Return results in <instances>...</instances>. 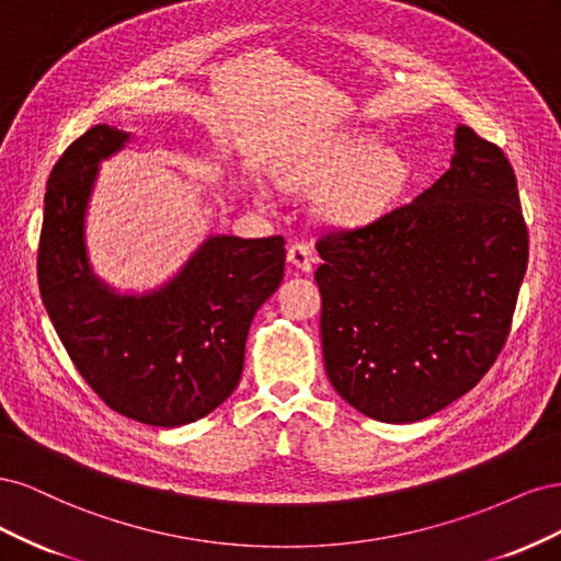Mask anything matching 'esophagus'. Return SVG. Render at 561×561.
I'll return each mask as SVG.
<instances>
[{
	"mask_svg": "<svg viewBox=\"0 0 561 561\" xmlns=\"http://www.w3.org/2000/svg\"><path fill=\"white\" fill-rule=\"evenodd\" d=\"M287 262H290L301 274H309L313 268V254L307 243H293L287 248Z\"/></svg>",
	"mask_w": 561,
	"mask_h": 561,
	"instance_id": "1",
	"label": "esophagus"
}]
</instances>
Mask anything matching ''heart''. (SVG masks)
I'll use <instances>...</instances> for the list:
<instances>
[{
    "mask_svg": "<svg viewBox=\"0 0 561 561\" xmlns=\"http://www.w3.org/2000/svg\"><path fill=\"white\" fill-rule=\"evenodd\" d=\"M407 175V163L393 147H381L377 135L353 133L336 138L299 171L316 184L339 183L328 194V213L336 222H363L375 217L396 196Z\"/></svg>",
    "mask_w": 561,
    "mask_h": 561,
    "instance_id": "b5f03b06",
    "label": "heart"
}]
</instances>
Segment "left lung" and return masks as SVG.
<instances>
[{
    "label": "left lung",
    "instance_id": "1",
    "mask_svg": "<svg viewBox=\"0 0 561 561\" xmlns=\"http://www.w3.org/2000/svg\"><path fill=\"white\" fill-rule=\"evenodd\" d=\"M449 171L371 222L322 233L316 280L328 379L383 423L426 419L496 363L529 262L503 151L456 128Z\"/></svg>",
    "mask_w": 561,
    "mask_h": 561
}]
</instances>
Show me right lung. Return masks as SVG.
<instances>
[{
	"mask_svg": "<svg viewBox=\"0 0 561 561\" xmlns=\"http://www.w3.org/2000/svg\"><path fill=\"white\" fill-rule=\"evenodd\" d=\"M128 140L130 133L98 124L50 171L39 293L95 396L147 426L175 428L210 414L239 386L250 322L283 280L285 239L208 236L157 290L114 293L93 274L83 225L100 161Z\"/></svg>",
	"mask_w": 561,
	"mask_h": 561,
	"instance_id": "right-lung-1",
	"label": "right lung"
}]
</instances>
